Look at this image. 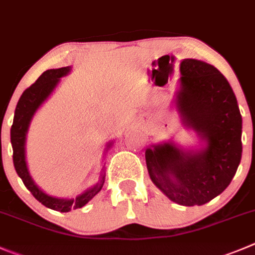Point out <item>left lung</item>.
<instances>
[{
  "label": "left lung",
  "instance_id": "left-lung-1",
  "mask_svg": "<svg viewBox=\"0 0 255 255\" xmlns=\"http://www.w3.org/2000/svg\"><path fill=\"white\" fill-rule=\"evenodd\" d=\"M174 105L186 129L204 144L184 149L173 140L145 150L152 183L171 202L203 205L222 194L242 159V115L232 86L213 65L195 59L180 62Z\"/></svg>",
  "mask_w": 255,
  "mask_h": 255
}]
</instances>
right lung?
I'll list each match as a JSON object with an SVG mask.
<instances>
[{
	"label": "right lung",
	"instance_id": "1",
	"mask_svg": "<svg viewBox=\"0 0 255 255\" xmlns=\"http://www.w3.org/2000/svg\"><path fill=\"white\" fill-rule=\"evenodd\" d=\"M71 71V66L61 67V69H51L43 72L35 84L31 85L28 89L23 91L20 100L17 103L16 110H14L13 124L11 128V144L12 150H13V165L16 169L17 175L22 179L26 188L31 191L33 196L37 199L41 204L45 205L46 208H50L52 210H57L61 213H67L70 210L79 209L86 205L87 203L103 189L104 183H105V173L100 176V180L98 184L89 188L77 195L76 198H57L50 194L45 193L37 184L33 181L32 176L30 175V171L26 162V137H27L28 128L35 116L36 111L40 109V106L47 100L53 93V90L56 89L57 85L61 81V77L66 76ZM113 145V141L109 142L108 147Z\"/></svg>",
	"mask_w": 255,
	"mask_h": 255
}]
</instances>
